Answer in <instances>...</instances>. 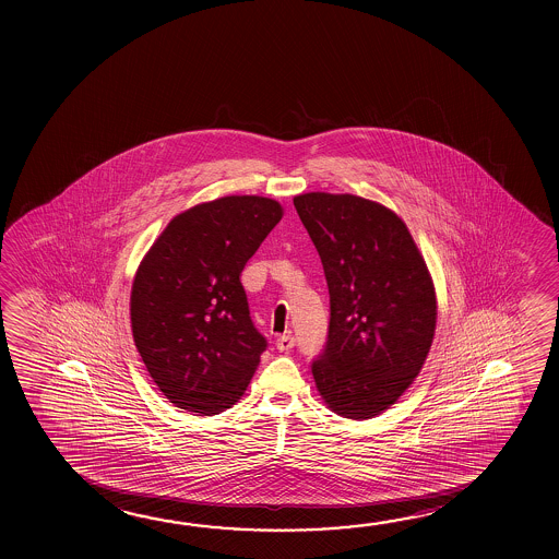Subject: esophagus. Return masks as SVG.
<instances>
[{
    "label": "esophagus",
    "mask_w": 559,
    "mask_h": 559,
    "mask_svg": "<svg viewBox=\"0 0 559 559\" xmlns=\"http://www.w3.org/2000/svg\"><path fill=\"white\" fill-rule=\"evenodd\" d=\"M294 345H296V338H294L293 335H283V337L276 338V348H278L281 353L293 350Z\"/></svg>",
    "instance_id": "obj_1"
}]
</instances>
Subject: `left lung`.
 <instances>
[{"instance_id":"8db88e82","label":"left lung","mask_w":559,"mask_h":559,"mask_svg":"<svg viewBox=\"0 0 559 559\" xmlns=\"http://www.w3.org/2000/svg\"><path fill=\"white\" fill-rule=\"evenodd\" d=\"M296 212L320 253L330 328L311 374L330 409L370 419L417 378L437 325L429 271L402 218L355 194L306 192Z\"/></svg>"}]
</instances>
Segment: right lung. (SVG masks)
<instances>
[{"label":"right lung","instance_id":"obj_1","mask_svg":"<svg viewBox=\"0 0 559 559\" xmlns=\"http://www.w3.org/2000/svg\"><path fill=\"white\" fill-rule=\"evenodd\" d=\"M283 209L265 197H224L175 216L138 266L130 321L138 353L169 402L216 415L238 402L266 338L239 275Z\"/></svg>","mask_w":559,"mask_h":559}]
</instances>
